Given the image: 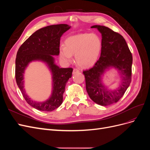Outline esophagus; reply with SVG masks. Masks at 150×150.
<instances>
[{
	"label": "esophagus",
	"mask_w": 150,
	"mask_h": 150,
	"mask_svg": "<svg viewBox=\"0 0 150 150\" xmlns=\"http://www.w3.org/2000/svg\"><path fill=\"white\" fill-rule=\"evenodd\" d=\"M79 72V70L78 69H76V68H74V69H73V72H72V73L74 74L76 73H78V72Z\"/></svg>",
	"instance_id": "1"
}]
</instances>
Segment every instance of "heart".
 I'll list each match as a JSON object with an SVG mask.
<instances>
[{
  "instance_id": "1",
  "label": "heart",
  "mask_w": 150,
  "mask_h": 150,
  "mask_svg": "<svg viewBox=\"0 0 150 150\" xmlns=\"http://www.w3.org/2000/svg\"><path fill=\"white\" fill-rule=\"evenodd\" d=\"M102 42L95 34L83 33L71 36L66 39L64 46L59 47V57L65 63L72 61V55L75 54L77 64L83 67L93 66L101 54Z\"/></svg>"
}]
</instances>
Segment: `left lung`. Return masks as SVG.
Segmentation results:
<instances>
[{"label": "left lung", "instance_id": "left-lung-1", "mask_svg": "<svg viewBox=\"0 0 150 150\" xmlns=\"http://www.w3.org/2000/svg\"><path fill=\"white\" fill-rule=\"evenodd\" d=\"M102 35L101 56L93 67L83 71L86 88L90 98L98 104L108 106L117 103L123 96L131 81L133 57L125 39L119 33L103 25H95ZM115 67L121 76L120 84L114 90L108 89L102 82V75Z\"/></svg>", "mask_w": 150, "mask_h": 150}]
</instances>
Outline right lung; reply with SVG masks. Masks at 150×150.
I'll return each instance as SVG.
<instances>
[{
	"instance_id": "add662e5",
	"label": "right lung",
	"mask_w": 150,
	"mask_h": 150,
	"mask_svg": "<svg viewBox=\"0 0 150 150\" xmlns=\"http://www.w3.org/2000/svg\"><path fill=\"white\" fill-rule=\"evenodd\" d=\"M67 24L49 25L32 34L18 50L16 59V79L25 100L30 106L42 111H52L61 106L66 83L72 76V68H60L54 63L53 56L59 54L60 39L69 30ZM40 60L48 66L53 75V91L51 97L44 102L31 100L24 89L23 74L26 66L32 61Z\"/></svg>"
}]
</instances>
